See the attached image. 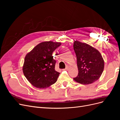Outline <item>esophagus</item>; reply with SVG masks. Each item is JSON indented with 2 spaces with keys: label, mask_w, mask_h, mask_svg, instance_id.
<instances>
[{
  "label": "esophagus",
  "mask_w": 120,
  "mask_h": 120,
  "mask_svg": "<svg viewBox=\"0 0 120 120\" xmlns=\"http://www.w3.org/2000/svg\"><path fill=\"white\" fill-rule=\"evenodd\" d=\"M68 66H67V67L66 68L63 69V71H67V70H68Z\"/></svg>",
  "instance_id": "esophagus-1"
}]
</instances>
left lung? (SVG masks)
Returning <instances> with one entry per match:
<instances>
[{
	"instance_id": "8db88e82",
	"label": "left lung",
	"mask_w": 120,
	"mask_h": 120,
	"mask_svg": "<svg viewBox=\"0 0 120 120\" xmlns=\"http://www.w3.org/2000/svg\"><path fill=\"white\" fill-rule=\"evenodd\" d=\"M74 49L77 56L78 75L74 81L82 85L90 84L99 79L104 68L101 53L90 45L75 41Z\"/></svg>"
}]
</instances>
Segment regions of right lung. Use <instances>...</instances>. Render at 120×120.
I'll return each mask as SVG.
<instances>
[{
	"label": "right lung",
	"instance_id": "1",
	"mask_svg": "<svg viewBox=\"0 0 120 120\" xmlns=\"http://www.w3.org/2000/svg\"><path fill=\"white\" fill-rule=\"evenodd\" d=\"M61 43L43 41L36 45L24 58L23 74L32 85L45 89L55 83L60 72L55 70L53 53Z\"/></svg>",
	"mask_w": 120,
	"mask_h": 120
}]
</instances>
